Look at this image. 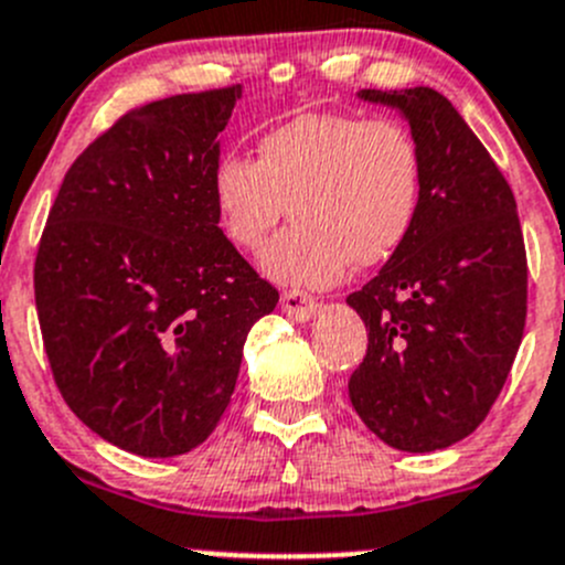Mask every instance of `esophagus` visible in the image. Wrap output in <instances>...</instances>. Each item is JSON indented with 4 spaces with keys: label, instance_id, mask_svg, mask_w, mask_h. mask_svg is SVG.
Returning a JSON list of instances; mask_svg holds the SVG:
<instances>
[{
    "label": "esophagus",
    "instance_id": "obj_1",
    "mask_svg": "<svg viewBox=\"0 0 565 565\" xmlns=\"http://www.w3.org/2000/svg\"><path fill=\"white\" fill-rule=\"evenodd\" d=\"M281 309L284 315L292 317V320L306 322L317 311V300L311 298L309 292H303V289H287V292L281 295Z\"/></svg>",
    "mask_w": 565,
    "mask_h": 565
}]
</instances>
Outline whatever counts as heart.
Masks as SVG:
<instances>
[{"label":"heart","instance_id":"heart-1","mask_svg":"<svg viewBox=\"0 0 565 565\" xmlns=\"http://www.w3.org/2000/svg\"><path fill=\"white\" fill-rule=\"evenodd\" d=\"M210 190L223 237L250 254L292 212L262 270L292 287H331L353 262L383 265L408 243L425 204V154L403 120L306 113L267 129L256 160L217 157Z\"/></svg>","mask_w":565,"mask_h":565}]
</instances>
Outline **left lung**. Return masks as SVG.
I'll list each match as a JSON object with an SVG mask.
<instances>
[{
	"mask_svg": "<svg viewBox=\"0 0 565 565\" xmlns=\"http://www.w3.org/2000/svg\"><path fill=\"white\" fill-rule=\"evenodd\" d=\"M359 96L408 118L425 154V204L408 243L348 295L366 326L348 394L394 450H445L489 416L524 337L527 250L516 199L441 93Z\"/></svg>",
	"mask_w": 565,
	"mask_h": 565,
	"instance_id": "8db88e82",
	"label": "left lung"
}]
</instances>
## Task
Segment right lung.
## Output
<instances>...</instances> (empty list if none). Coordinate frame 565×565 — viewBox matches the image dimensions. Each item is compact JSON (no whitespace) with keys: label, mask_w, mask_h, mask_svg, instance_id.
<instances>
[{"label":"right lung","mask_w":565,"mask_h":565,"mask_svg":"<svg viewBox=\"0 0 565 565\" xmlns=\"http://www.w3.org/2000/svg\"><path fill=\"white\" fill-rule=\"evenodd\" d=\"M239 85L120 115L65 173L35 256L54 383L109 445L195 450L232 403L250 326L278 289L223 237L210 173Z\"/></svg>","instance_id":"1"}]
</instances>
